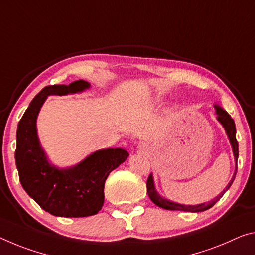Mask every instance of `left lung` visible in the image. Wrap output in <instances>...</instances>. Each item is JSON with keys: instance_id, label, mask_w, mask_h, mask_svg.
I'll return each mask as SVG.
<instances>
[{"instance_id": "left-lung-1", "label": "left lung", "mask_w": 255, "mask_h": 255, "mask_svg": "<svg viewBox=\"0 0 255 255\" xmlns=\"http://www.w3.org/2000/svg\"><path fill=\"white\" fill-rule=\"evenodd\" d=\"M216 112H217V118L218 120L220 121L222 124V126L225 127L226 132H227L228 138L230 140V144H232L233 147V152H234V156H235V161L237 164V159H238V143L236 139V127H235V123L234 120L230 118V116L226 112L224 109L219 108L218 106H216ZM237 169L235 170V173H234L233 179L230 180V183L227 185L226 189H224V192H221V194H219L215 200L211 202H208V203H202L199 205H183V204H178L175 203V202H170L168 200H164L163 197H161L159 194L156 193L155 188H154V184H153V178L152 175L148 176L147 181H146V187H147V194L148 197L151 199V201L153 203L156 204L157 207L165 209V210H178V211H187V212H201V211H205V210L210 209L211 207H213L218 201L221 199V196L224 195L225 192L232 186L234 179H235Z\"/></svg>"}]
</instances>
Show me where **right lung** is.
<instances>
[{
  "label": "right lung",
  "mask_w": 255,
  "mask_h": 255,
  "mask_svg": "<svg viewBox=\"0 0 255 255\" xmlns=\"http://www.w3.org/2000/svg\"><path fill=\"white\" fill-rule=\"evenodd\" d=\"M90 87L85 80L44 87L18 124L15 164L23 189L40 208L56 217L96 215L104 203L109 173L127 159L124 148L100 149L74 168L59 170L47 162L37 138L36 118L47 95H66Z\"/></svg>",
  "instance_id": "1"
}]
</instances>
